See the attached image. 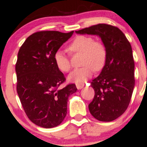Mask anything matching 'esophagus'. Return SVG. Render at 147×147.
I'll return each mask as SVG.
<instances>
[{
  "instance_id": "obj_1",
  "label": "esophagus",
  "mask_w": 147,
  "mask_h": 147,
  "mask_svg": "<svg viewBox=\"0 0 147 147\" xmlns=\"http://www.w3.org/2000/svg\"><path fill=\"white\" fill-rule=\"evenodd\" d=\"M84 84H82V83H81V84H76V87L78 89V90H81V89L84 87Z\"/></svg>"
}]
</instances>
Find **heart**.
Here are the masks:
<instances>
[{
  "label": "heart",
  "instance_id": "obj_1",
  "mask_svg": "<svg viewBox=\"0 0 147 147\" xmlns=\"http://www.w3.org/2000/svg\"><path fill=\"white\" fill-rule=\"evenodd\" d=\"M68 51L70 53H82V67L75 69L68 76V80L72 82L81 84L91 78L95 70H101L107 62V50L100 42H94L92 37L79 35L68 45ZM55 64L59 70L67 72L71 65L69 57L64 51L59 50L55 53Z\"/></svg>",
  "mask_w": 147,
  "mask_h": 147
}]
</instances>
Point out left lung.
<instances>
[{
  "mask_svg": "<svg viewBox=\"0 0 147 147\" xmlns=\"http://www.w3.org/2000/svg\"><path fill=\"white\" fill-rule=\"evenodd\" d=\"M75 32L97 35L106 48L105 67L91 82L94 97L88 107L99 121H113L127 109L135 84L131 46L119 28L110 25L97 24Z\"/></svg>",
  "mask_w": 147,
  "mask_h": 147,
  "instance_id": "obj_1",
  "label": "left lung"
}]
</instances>
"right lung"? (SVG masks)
I'll list each match as a JSON object with an SVG mask.
<instances>
[{"label": "right lung", "instance_id": "add662e5", "mask_svg": "<svg viewBox=\"0 0 147 147\" xmlns=\"http://www.w3.org/2000/svg\"><path fill=\"white\" fill-rule=\"evenodd\" d=\"M73 32H37L28 37L18 53V94L28 117L39 127L60 124L67 112L68 98L78 90L75 84L59 88L65 78L53 59Z\"/></svg>", "mask_w": 147, "mask_h": 147}]
</instances>
